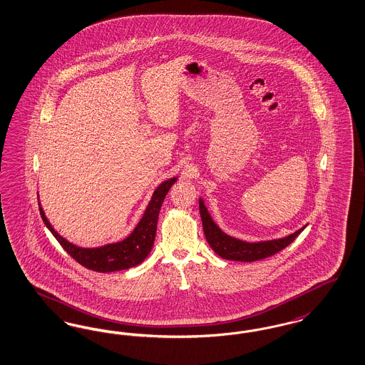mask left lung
I'll list each match as a JSON object with an SVG mask.
<instances>
[{
  "mask_svg": "<svg viewBox=\"0 0 365 365\" xmlns=\"http://www.w3.org/2000/svg\"><path fill=\"white\" fill-rule=\"evenodd\" d=\"M200 213L202 220L205 237L209 246L222 259L239 261V262H254V261L264 259L267 257L277 254L278 251H281L282 248L289 246L296 239V236L306 228L303 227L296 232L281 239L248 243V242L232 237L230 235L224 234L217 227V224L210 217L202 198H200Z\"/></svg>",
  "mask_w": 365,
  "mask_h": 365,
  "instance_id": "8db88e82",
  "label": "left lung"
}]
</instances>
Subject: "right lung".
<instances>
[{"instance_id":"obj_1","label":"right lung","mask_w":365,"mask_h":365,"mask_svg":"<svg viewBox=\"0 0 365 365\" xmlns=\"http://www.w3.org/2000/svg\"><path fill=\"white\" fill-rule=\"evenodd\" d=\"M176 179L178 178H171L163 182L159 185V187L153 191V195L146 206L143 217L126 239L117 243L104 245L101 247H78L73 243L68 242L51 227L41 204H39V212L46 227L50 230L51 234L54 235L59 245L80 264H83L89 270L99 272V273L125 270L143 262L153 247L161 204L168 190L171 189V186L175 183Z\"/></svg>"}]
</instances>
